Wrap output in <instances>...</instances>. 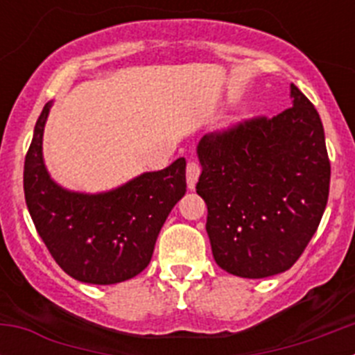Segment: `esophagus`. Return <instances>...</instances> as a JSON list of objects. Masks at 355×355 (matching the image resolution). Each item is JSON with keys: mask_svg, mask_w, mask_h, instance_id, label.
Instances as JSON below:
<instances>
[{"mask_svg": "<svg viewBox=\"0 0 355 355\" xmlns=\"http://www.w3.org/2000/svg\"><path fill=\"white\" fill-rule=\"evenodd\" d=\"M200 175V165L197 162H188L187 165V184L190 190H193L197 184V180Z\"/></svg>", "mask_w": 355, "mask_h": 355, "instance_id": "esophagus-1", "label": "esophagus"}]
</instances>
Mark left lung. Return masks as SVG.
<instances>
[{"label": "left lung", "mask_w": 355, "mask_h": 355, "mask_svg": "<svg viewBox=\"0 0 355 355\" xmlns=\"http://www.w3.org/2000/svg\"><path fill=\"white\" fill-rule=\"evenodd\" d=\"M293 106L208 133L197 146V193L208 206L213 258L238 277L293 266L327 206L331 163L320 115L291 85Z\"/></svg>", "instance_id": "obj_1"}]
</instances>
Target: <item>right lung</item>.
Wrapping results in <instances>:
<instances>
[{
    "label": "right lung",
    "instance_id": "right-lung-1",
    "mask_svg": "<svg viewBox=\"0 0 355 355\" xmlns=\"http://www.w3.org/2000/svg\"><path fill=\"white\" fill-rule=\"evenodd\" d=\"M51 103L44 106L24 159V199L53 259L76 281L115 284L149 265L159 229L187 192V159L144 172L103 193L65 190L42 158V135Z\"/></svg>",
    "mask_w": 355,
    "mask_h": 355
}]
</instances>
